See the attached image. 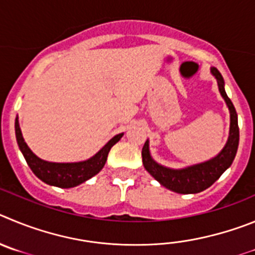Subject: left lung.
Instances as JSON below:
<instances>
[{
    "instance_id": "8db88e82",
    "label": "left lung",
    "mask_w": 255,
    "mask_h": 255,
    "mask_svg": "<svg viewBox=\"0 0 255 255\" xmlns=\"http://www.w3.org/2000/svg\"><path fill=\"white\" fill-rule=\"evenodd\" d=\"M212 73L217 79L220 93L230 111V136H229L228 143L224 150L210 161L193 165V166L182 169V170H173V169H167V167L161 166L153 161L150 156V151H148L147 141L144 142L143 147H142V162H143L144 169L160 184L164 185L167 189L176 192V193H199L202 190L211 187L222 175V173L233 164L236 151H238V146H239V126H238V114H236L235 107L231 103L228 94L225 93L224 79H222L221 73L219 72L217 68H212Z\"/></svg>"
}]
</instances>
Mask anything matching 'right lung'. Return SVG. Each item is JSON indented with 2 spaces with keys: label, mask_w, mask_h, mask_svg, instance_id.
Here are the masks:
<instances>
[{
  "label": "right lung",
  "mask_w": 255,
  "mask_h": 255,
  "mask_svg": "<svg viewBox=\"0 0 255 255\" xmlns=\"http://www.w3.org/2000/svg\"><path fill=\"white\" fill-rule=\"evenodd\" d=\"M15 133L17 144H19L20 150H21L31 171L47 184L59 188L76 187V185L86 182L91 176L96 175L105 165L108 153H109L111 148L123 136V133H119V134L114 136L99 152L86 161L59 164V162L44 161L31 152V150L27 147V144L25 143L24 138H22L17 118L15 119Z\"/></svg>",
  "instance_id": "right-lung-1"
}]
</instances>
